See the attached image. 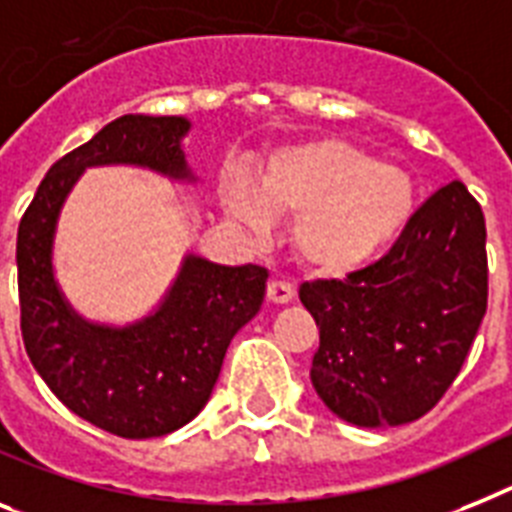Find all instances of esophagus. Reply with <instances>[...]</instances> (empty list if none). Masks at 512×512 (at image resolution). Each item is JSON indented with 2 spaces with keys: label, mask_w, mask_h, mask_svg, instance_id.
<instances>
[{
  "label": "esophagus",
  "mask_w": 512,
  "mask_h": 512,
  "mask_svg": "<svg viewBox=\"0 0 512 512\" xmlns=\"http://www.w3.org/2000/svg\"><path fill=\"white\" fill-rule=\"evenodd\" d=\"M294 286L289 281H270L268 283V299L273 304H289L294 299Z\"/></svg>",
  "instance_id": "34e87169"
}]
</instances>
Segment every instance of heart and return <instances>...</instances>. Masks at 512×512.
Returning a JSON list of instances; mask_svg holds the SVG:
<instances>
[{
  "label": "heart",
  "mask_w": 512,
  "mask_h": 512,
  "mask_svg": "<svg viewBox=\"0 0 512 512\" xmlns=\"http://www.w3.org/2000/svg\"><path fill=\"white\" fill-rule=\"evenodd\" d=\"M414 203L406 171L333 137L286 145L255 187L234 182L226 190V208L249 231L268 229L270 216H294L291 247L325 276H346L380 257L406 229Z\"/></svg>",
  "instance_id": "heart-1"
}]
</instances>
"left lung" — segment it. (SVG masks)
I'll return each mask as SVG.
<instances>
[{
    "mask_svg": "<svg viewBox=\"0 0 512 512\" xmlns=\"http://www.w3.org/2000/svg\"><path fill=\"white\" fill-rule=\"evenodd\" d=\"M487 281L482 205L455 179L377 263L302 283L320 328L309 377L322 403L356 427H398L435 409L479 333Z\"/></svg>",
    "mask_w": 512,
    "mask_h": 512,
    "instance_id": "left-lung-1",
    "label": "left lung"
}]
</instances>
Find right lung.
<instances>
[{
	"label": "right lung",
	"instance_id": "add662e5",
	"mask_svg": "<svg viewBox=\"0 0 512 512\" xmlns=\"http://www.w3.org/2000/svg\"><path fill=\"white\" fill-rule=\"evenodd\" d=\"M187 132L184 117L114 119L51 166L17 229L20 330L30 362L67 409L127 440L169 435L203 411L231 338L260 312L268 270L187 255L153 315L111 328L83 320L59 291L54 231L88 166L132 163L195 179L182 150Z\"/></svg>",
	"mask_w": 512,
	"mask_h": 512
}]
</instances>
